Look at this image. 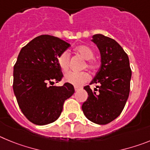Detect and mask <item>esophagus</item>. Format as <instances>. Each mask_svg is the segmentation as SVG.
Listing matches in <instances>:
<instances>
[{
    "instance_id": "obj_1",
    "label": "esophagus",
    "mask_w": 150,
    "mask_h": 150,
    "mask_svg": "<svg viewBox=\"0 0 150 150\" xmlns=\"http://www.w3.org/2000/svg\"><path fill=\"white\" fill-rule=\"evenodd\" d=\"M81 87L80 86H74V89H75V91H79V89H81Z\"/></svg>"
}]
</instances>
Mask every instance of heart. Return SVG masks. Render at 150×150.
Returning a JSON list of instances; mask_svg holds the SVG:
<instances>
[{"label": "heart", "mask_w": 150, "mask_h": 150, "mask_svg": "<svg viewBox=\"0 0 150 150\" xmlns=\"http://www.w3.org/2000/svg\"><path fill=\"white\" fill-rule=\"evenodd\" d=\"M77 53L81 55L83 58L86 59V66L90 70H95L97 67L96 62L92 59L94 56V52L89 46H79L76 49ZM70 60H71V55L67 51H64L57 58L58 64L62 69L63 72H67L70 66ZM90 76L86 71H80V72H75V71H70L64 76V80L67 83H71L74 86H81L89 80Z\"/></svg>", "instance_id": "b5f03b06"}]
</instances>
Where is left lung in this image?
I'll use <instances>...</instances> for the list:
<instances>
[{
	"label": "left lung",
	"mask_w": 150,
	"mask_h": 150,
	"mask_svg": "<svg viewBox=\"0 0 150 150\" xmlns=\"http://www.w3.org/2000/svg\"><path fill=\"white\" fill-rule=\"evenodd\" d=\"M92 38L100 50L101 64L90 83L96 88L84 87L88 97L82 110L91 122L106 125L124 109L130 92L132 70L128 55L116 40L102 34H95Z\"/></svg>",
	"instance_id": "left-lung-1"
}]
</instances>
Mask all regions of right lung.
<instances>
[{"mask_svg":"<svg viewBox=\"0 0 150 150\" xmlns=\"http://www.w3.org/2000/svg\"><path fill=\"white\" fill-rule=\"evenodd\" d=\"M70 46L53 36H38L22 47L13 68V91L18 107L30 122L38 125L53 122L63 104L74 93L71 83L55 86L63 77L57 58Z\"/></svg>","mask_w":150,"mask_h":150,"instance_id":"1","label":"right lung"}]
</instances>
